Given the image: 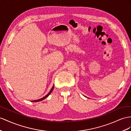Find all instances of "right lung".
I'll list each match as a JSON object with an SVG mask.
<instances>
[{
	"label": "right lung",
	"instance_id": "obj_1",
	"mask_svg": "<svg viewBox=\"0 0 131 131\" xmlns=\"http://www.w3.org/2000/svg\"><path fill=\"white\" fill-rule=\"evenodd\" d=\"M53 88H54V85H53V86H52V88H51V90H50V92L48 93V95H46L45 96L43 97H42V98H41V99H40L37 100H34V101H32V102H39V101H42V100H44V99H46V97H48L50 95V93H51V92L52 91V90H53Z\"/></svg>",
	"mask_w": 131,
	"mask_h": 131
}]
</instances>
